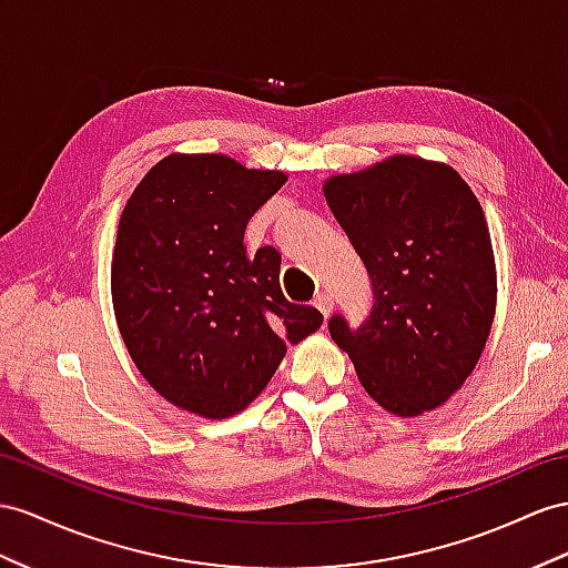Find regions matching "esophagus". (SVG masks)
<instances>
[{
  "label": "esophagus",
  "mask_w": 568,
  "mask_h": 568,
  "mask_svg": "<svg viewBox=\"0 0 568 568\" xmlns=\"http://www.w3.org/2000/svg\"><path fill=\"white\" fill-rule=\"evenodd\" d=\"M314 307L322 312L324 316H328L331 312H333V297L328 295V293H318L316 297H314Z\"/></svg>",
  "instance_id": "34e87169"
}]
</instances>
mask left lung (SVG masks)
<instances>
[{
  "instance_id": "obj_1",
  "label": "left lung",
  "mask_w": 568,
  "mask_h": 568,
  "mask_svg": "<svg viewBox=\"0 0 568 568\" xmlns=\"http://www.w3.org/2000/svg\"><path fill=\"white\" fill-rule=\"evenodd\" d=\"M324 196L374 290L367 322L351 331L331 316V338L390 415L439 408L473 374L497 312L483 206L454 168L417 155L333 174Z\"/></svg>"
}]
</instances>
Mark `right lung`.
<instances>
[{
  "mask_svg": "<svg viewBox=\"0 0 568 568\" xmlns=\"http://www.w3.org/2000/svg\"><path fill=\"white\" fill-rule=\"evenodd\" d=\"M287 182L223 153H172L129 196L112 254V307L136 369L168 403L209 419L242 413L324 324L287 302L281 254H246L250 217Z\"/></svg>",
  "mask_w": 568,
  "mask_h": 568,
  "instance_id": "1",
  "label": "right lung"
}]
</instances>
